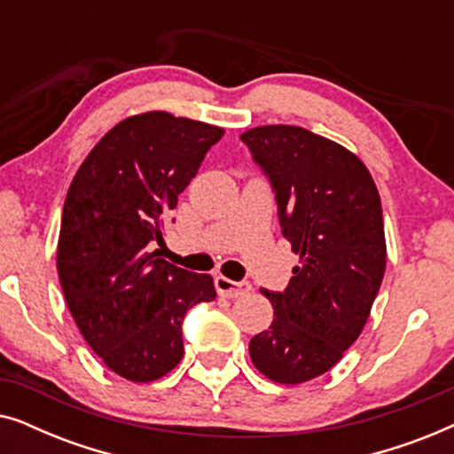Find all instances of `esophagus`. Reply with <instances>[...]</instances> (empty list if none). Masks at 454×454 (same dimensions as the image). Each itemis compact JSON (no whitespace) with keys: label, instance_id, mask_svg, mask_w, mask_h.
<instances>
[{"label":"esophagus","instance_id":"1","mask_svg":"<svg viewBox=\"0 0 454 454\" xmlns=\"http://www.w3.org/2000/svg\"><path fill=\"white\" fill-rule=\"evenodd\" d=\"M215 287H216V294L221 297H241L246 294H250L252 291V285L250 283H238V281H231V278L227 277H215Z\"/></svg>","mask_w":454,"mask_h":454}]
</instances>
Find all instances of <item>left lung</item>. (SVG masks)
Returning a JSON list of instances; mask_svg holds the SVG:
<instances>
[{"instance_id": "8db88e82", "label": "left lung", "mask_w": 454, "mask_h": 454, "mask_svg": "<svg viewBox=\"0 0 454 454\" xmlns=\"http://www.w3.org/2000/svg\"><path fill=\"white\" fill-rule=\"evenodd\" d=\"M270 177L278 219L300 256L269 331L250 340L260 374L301 384L325 374L368 322L387 266L380 194L364 160L300 126H258L239 136Z\"/></svg>"}]
</instances>
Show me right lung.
<instances>
[{"label":"right lung","instance_id":"1","mask_svg":"<svg viewBox=\"0 0 454 454\" xmlns=\"http://www.w3.org/2000/svg\"><path fill=\"white\" fill-rule=\"evenodd\" d=\"M225 129L146 111L117 123L78 167L67 190L58 272L90 349L117 376L153 382L184 357L182 320L213 301L210 275L177 269L153 250L165 219Z\"/></svg>","mask_w":454,"mask_h":454}]
</instances>
